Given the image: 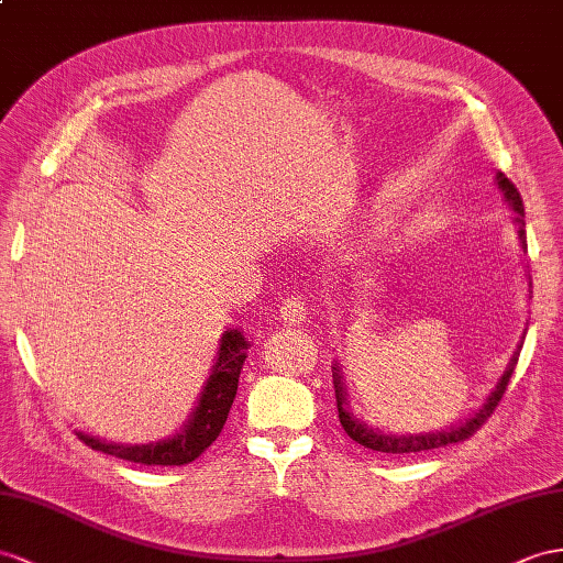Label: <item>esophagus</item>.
<instances>
[{"instance_id": "esophagus-1", "label": "esophagus", "mask_w": 563, "mask_h": 563, "mask_svg": "<svg viewBox=\"0 0 563 563\" xmlns=\"http://www.w3.org/2000/svg\"><path fill=\"white\" fill-rule=\"evenodd\" d=\"M278 311H280V321L285 325H299L301 321L307 319V299L301 295L287 297Z\"/></svg>"}]
</instances>
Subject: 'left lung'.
<instances>
[{
  "label": "left lung",
  "mask_w": 563,
  "mask_h": 563,
  "mask_svg": "<svg viewBox=\"0 0 563 563\" xmlns=\"http://www.w3.org/2000/svg\"><path fill=\"white\" fill-rule=\"evenodd\" d=\"M497 185L499 190L504 192V201L516 211L514 216V223L518 225V240H521V247L523 252L526 247V211H523V199L521 192L516 190V185L504 176V173H497ZM530 285V283H528ZM532 287V285H530ZM523 347V340L518 342V347L511 356V362L507 366V371L501 373V378L497 380V385L493 387V393L487 395V399L483 401V407L478 411L471 413V419L461 421L459 426H452L446 430H438V432H419V435H390V432H383L378 428H368L364 421H358L356 416L350 411V401H347V390H344V383H342V371L335 364L333 366V385H335V401H338V416H340V423L344 428L347 435L364 444L366 450L373 452H380V454H395V456H405V454H416V452H428V450H438V446H446V444H454V442H464L466 438H471L475 430H478L485 421L487 416L495 411V407L499 405V399L507 390L509 378L514 373V366L518 362V354H521Z\"/></svg>",
  "instance_id": "left-lung-1"
}]
</instances>
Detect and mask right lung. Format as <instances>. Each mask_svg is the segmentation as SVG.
Here are the masks:
<instances>
[{
  "label": "right lung",
  "mask_w": 563,
  "mask_h": 563,
  "mask_svg": "<svg viewBox=\"0 0 563 563\" xmlns=\"http://www.w3.org/2000/svg\"><path fill=\"white\" fill-rule=\"evenodd\" d=\"M250 342L244 340L240 330H225L219 354H216V364L211 368V376L201 390V397L185 428L168 440L150 442V444H113L97 440L92 435L78 432V438L92 446L97 452H104L111 456H119L133 464L144 466H183L195 461L207 446L219 438V432L225 426L228 411L233 407V399L238 395V380L244 358H247Z\"/></svg>",
  "instance_id": "obj_1"
}]
</instances>
